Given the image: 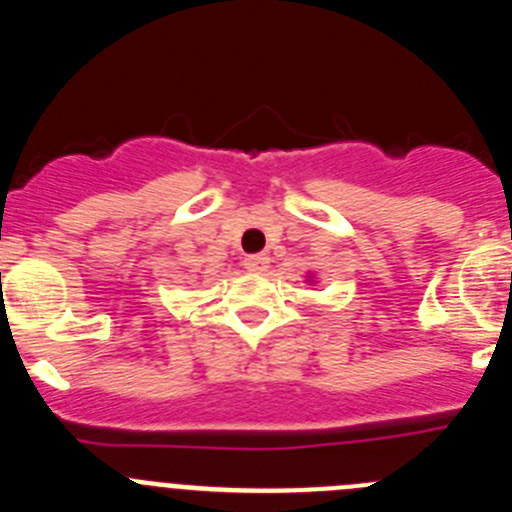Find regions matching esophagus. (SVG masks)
<instances>
[{
    "label": "esophagus",
    "instance_id": "esophagus-1",
    "mask_svg": "<svg viewBox=\"0 0 512 512\" xmlns=\"http://www.w3.org/2000/svg\"><path fill=\"white\" fill-rule=\"evenodd\" d=\"M243 266H246L248 271H266V269H269V256H266V253L246 256V259H243Z\"/></svg>",
    "mask_w": 512,
    "mask_h": 512
}]
</instances>
